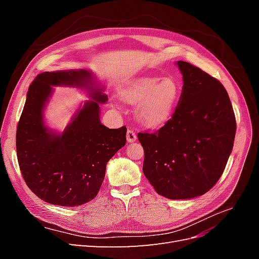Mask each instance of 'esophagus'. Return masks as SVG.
Wrapping results in <instances>:
<instances>
[{
	"label": "esophagus",
	"mask_w": 259,
	"mask_h": 259,
	"mask_svg": "<svg viewBox=\"0 0 259 259\" xmlns=\"http://www.w3.org/2000/svg\"><path fill=\"white\" fill-rule=\"evenodd\" d=\"M126 139H127L128 143H134V142H136V139H137L136 133H135L134 131L128 130L127 133H126Z\"/></svg>",
	"instance_id": "1"
}]
</instances>
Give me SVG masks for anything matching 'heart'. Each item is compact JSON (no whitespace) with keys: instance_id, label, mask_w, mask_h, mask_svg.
Masks as SVG:
<instances>
[{"instance_id":"heart-1","label":"heart","mask_w":259,"mask_h":259,"mask_svg":"<svg viewBox=\"0 0 259 259\" xmlns=\"http://www.w3.org/2000/svg\"><path fill=\"white\" fill-rule=\"evenodd\" d=\"M117 94L123 103L137 106L136 116L143 126L159 130L173 117L182 86L174 76L142 75L124 83Z\"/></svg>"}]
</instances>
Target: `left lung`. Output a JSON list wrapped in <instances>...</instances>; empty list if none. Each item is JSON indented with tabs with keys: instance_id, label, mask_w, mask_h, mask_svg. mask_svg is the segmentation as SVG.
I'll use <instances>...</instances> for the list:
<instances>
[{
	"instance_id": "obj_1",
	"label": "left lung",
	"mask_w": 259,
	"mask_h": 259,
	"mask_svg": "<svg viewBox=\"0 0 259 259\" xmlns=\"http://www.w3.org/2000/svg\"><path fill=\"white\" fill-rule=\"evenodd\" d=\"M183 90L170 121L139 133L143 170L162 197L187 200L206 193L224 173L236 136V116L224 85L189 62L177 61Z\"/></svg>"
}]
</instances>
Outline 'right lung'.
I'll use <instances>...</instances> for the list:
<instances>
[{"label": "right lung", "mask_w": 259, "mask_h": 259, "mask_svg": "<svg viewBox=\"0 0 259 259\" xmlns=\"http://www.w3.org/2000/svg\"><path fill=\"white\" fill-rule=\"evenodd\" d=\"M52 85L89 92L62 133L45 125L44 109ZM85 69L38 74L29 86L16 133V150L23 179L35 195L53 205L79 206L96 197L108 161L126 143V127L108 128L100 122V105L108 96Z\"/></svg>", "instance_id": "1"}]
</instances>
